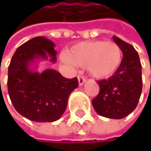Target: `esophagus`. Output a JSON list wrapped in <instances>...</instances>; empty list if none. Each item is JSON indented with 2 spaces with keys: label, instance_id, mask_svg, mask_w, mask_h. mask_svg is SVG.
<instances>
[{
  "label": "esophagus",
  "instance_id": "34e87169",
  "mask_svg": "<svg viewBox=\"0 0 151 151\" xmlns=\"http://www.w3.org/2000/svg\"><path fill=\"white\" fill-rule=\"evenodd\" d=\"M78 84H79V86H82V85L86 82V78L82 75L78 76Z\"/></svg>",
  "mask_w": 151,
  "mask_h": 151
}]
</instances>
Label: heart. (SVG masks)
Segmentation results:
<instances>
[{
    "mask_svg": "<svg viewBox=\"0 0 151 151\" xmlns=\"http://www.w3.org/2000/svg\"><path fill=\"white\" fill-rule=\"evenodd\" d=\"M66 59L76 65L86 66L89 73L94 78H105L119 69L122 62V51L114 42H81L68 50Z\"/></svg>",
    "mask_w": 151,
    "mask_h": 151,
    "instance_id": "obj_1",
    "label": "heart"
}]
</instances>
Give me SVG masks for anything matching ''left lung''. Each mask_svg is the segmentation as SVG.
I'll use <instances>...</instances> for the list:
<instances>
[{
  "instance_id": "8db88e82",
  "label": "left lung",
  "mask_w": 151,
  "mask_h": 151,
  "mask_svg": "<svg viewBox=\"0 0 151 151\" xmlns=\"http://www.w3.org/2000/svg\"><path fill=\"white\" fill-rule=\"evenodd\" d=\"M113 39L122 49V62L112 77L97 82L100 92L92 103L100 115L122 119L132 113L138 104L142 89V65L133 46L115 36Z\"/></svg>"
}]
</instances>
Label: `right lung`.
Returning a JSON list of instances; mask_svg holds the SVG:
<instances>
[{"instance_id":"add662e5","label":"right lung","mask_w":151,"mask_h":151,"mask_svg":"<svg viewBox=\"0 0 151 151\" xmlns=\"http://www.w3.org/2000/svg\"><path fill=\"white\" fill-rule=\"evenodd\" d=\"M55 45L44 37H34L18 47L8 71V91L15 110L37 122H52L65 111L70 93L78 87V78H65L47 69L42 73L30 70L38 58L57 60Z\"/></svg>"}]
</instances>
